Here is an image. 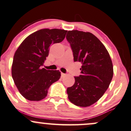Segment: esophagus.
<instances>
[{"instance_id":"1","label":"esophagus","mask_w":131,"mask_h":131,"mask_svg":"<svg viewBox=\"0 0 131 131\" xmlns=\"http://www.w3.org/2000/svg\"><path fill=\"white\" fill-rule=\"evenodd\" d=\"M61 78H63V77H64L66 76V74H64V73H61Z\"/></svg>"}]
</instances>
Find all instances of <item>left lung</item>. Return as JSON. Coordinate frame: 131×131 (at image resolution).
Segmentation results:
<instances>
[{"label":"left lung","instance_id":"8db88e82","mask_svg":"<svg viewBox=\"0 0 131 131\" xmlns=\"http://www.w3.org/2000/svg\"><path fill=\"white\" fill-rule=\"evenodd\" d=\"M74 61L82 63L81 75L67 88L68 99L80 107L90 106L102 97L113 77V65L104 45L92 33L78 30L68 31Z\"/></svg>","mask_w":131,"mask_h":131}]
</instances>
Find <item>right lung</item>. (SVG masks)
<instances>
[{"instance_id":"obj_1","label":"right lung","mask_w":131,"mask_h":131,"mask_svg":"<svg viewBox=\"0 0 131 131\" xmlns=\"http://www.w3.org/2000/svg\"><path fill=\"white\" fill-rule=\"evenodd\" d=\"M67 31L42 29L30 34L15 53L12 77L20 94L31 101H39L46 97L49 86L61 77L59 70L42 68L49 54L50 46L61 42Z\"/></svg>"}]
</instances>
